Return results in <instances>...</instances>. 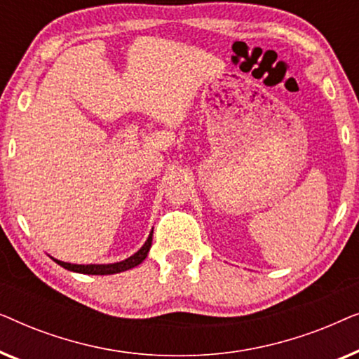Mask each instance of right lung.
<instances>
[{"mask_svg": "<svg viewBox=\"0 0 359 359\" xmlns=\"http://www.w3.org/2000/svg\"><path fill=\"white\" fill-rule=\"evenodd\" d=\"M151 235H154V230H151L149 238H147L144 247H142L139 252L134 253L132 257H129L127 259H124V262H119V263H111V264H72V263L60 262V259H55V262L65 269H70V271H75V273H83V274H114V273L127 271V269L137 266V264H140L147 258V253H149V250L151 247Z\"/></svg>", "mask_w": 359, "mask_h": 359, "instance_id": "1", "label": "right lung"}]
</instances>
